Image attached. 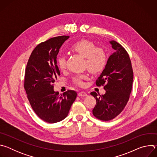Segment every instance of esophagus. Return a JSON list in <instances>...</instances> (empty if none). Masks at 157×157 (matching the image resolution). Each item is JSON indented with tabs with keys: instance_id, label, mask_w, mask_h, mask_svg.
I'll return each instance as SVG.
<instances>
[{
	"instance_id": "34e87169",
	"label": "esophagus",
	"mask_w": 157,
	"mask_h": 157,
	"mask_svg": "<svg viewBox=\"0 0 157 157\" xmlns=\"http://www.w3.org/2000/svg\"><path fill=\"white\" fill-rule=\"evenodd\" d=\"M78 96H81V97H86L87 96V93H85V92H83V91H81L80 93H78Z\"/></svg>"
}]
</instances>
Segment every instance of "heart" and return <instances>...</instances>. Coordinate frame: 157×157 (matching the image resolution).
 <instances>
[{"instance_id": "heart-1", "label": "heart", "mask_w": 157, "mask_h": 157, "mask_svg": "<svg viewBox=\"0 0 157 157\" xmlns=\"http://www.w3.org/2000/svg\"><path fill=\"white\" fill-rule=\"evenodd\" d=\"M70 50L86 58L85 66L93 73L102 72L106 67L108 62V56L105 50L96 46V44L90 40L83 39L74 43L70 47ZM56 65L61 71L65 70L66 60L65 57L59 56L56 58ZM87 76L84 74L78 75L73 79L74 84L82 86L83 81L87 79Z\"/></svg>"}]
</instances>
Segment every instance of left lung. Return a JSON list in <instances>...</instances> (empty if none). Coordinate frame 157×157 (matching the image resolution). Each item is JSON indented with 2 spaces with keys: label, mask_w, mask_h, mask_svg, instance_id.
<instances>
[{
  "label": "left lung",
  "mask_w": 157,
  "mask_h": 157,
  "mask_svg": "<svg viewBox=\"0 0 157 157\" xmlns=\"http://www.w3.org/2000/svg\"><path fill=\"white\" fill-rule=\"evenodd\" d=\"M110 43L114 50L102 73L96 81L102 86L104 95L91 93L96 100L93 114L97 119L109 121L120 114L126 106L132 91L133 73L129 55L125 49L116 41Z\"/></svg>",
  "instance_id": "8db88e82"
}]
</instances>
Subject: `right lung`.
Returning a JSON list of instances; mask_svg holds the SVG:
<instances>
[{
  "label": "right lung",
  "instance_id": "1",
  "mask_svg": "<svg viewBox=\"0 0 157 157\" xmlns=\"http://www.w3.org/2000/svg\"><path fill=\"white\" fill-rule=\"evenodd\" d=\"M69 36L51 38L38 44L29 59L24 78V89L35 114L44 122L53 124L66 118L77 93L68 90L63 95L53 90V83L60 75L56 56Z\"/></svg>",
  "mask_w": 157,
  "mask_h": 157
}]
</instances>
